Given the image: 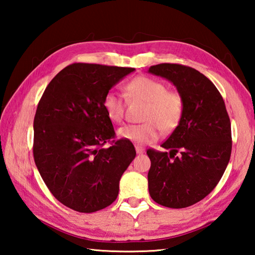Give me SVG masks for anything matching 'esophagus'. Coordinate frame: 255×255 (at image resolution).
I'll list each match as a JSON object with an SVG mask.
<instances>
[{
  "mask_svg": "<svg viewBox=\"0 0 255 255\" xmlns=\"http://www.w3.org/2000/svg\"><path fill=\"white\" fill-rule=\"evenodd\" d=\"M136 153L137 154H144L145 149L143 147H139V146H136Z\"/></svg>",
  "mask_w": 255,
  "mask_h": 255,
  "instance_id": "1",
  "label": "esophagus"
}]
</instances>
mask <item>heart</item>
<instances>
[{
	"label": "heart",
	"mask_w": 255,
	"mask_h": 255,
	"mask_svg": "<svg viewBox=\"0 0 255 255\" xmlns=\"http://www.w3.org/2000/svg\"><path fill=\"white\" fill-rule=\"evenodd\" d=\"M125 91L131 100L147 103L144 114L145 124L126 125L118 130V137L138 146L148 145L161 136V128L170 131L179 124L183 102L179 93L167 90L161 81L138 76L128 82ZM108 117L116 124L123 122L126 112V99L118 92L110 91L103 99Z\"/></svg>",
	"instance_id": "b5f03b06"
}]
</instances>
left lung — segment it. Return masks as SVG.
Instances as JSON below:
<instances>
[{"instance_id": "obj_1", "label": "left lung", "mask_w": 255, "mask_h": 255, "mask_svg": "<svg viewBox=\"0 0 255 255\" xmlns=\"http://www.w3.org/2000/svg\"><path fill=\"white\" fill-rule=\"evenodd\" d=\"M148 73L171 82L183 102L178 126L161 145L170 152L147 150L148 191L159 205L185 208L208 196L222 179L232 152L231 120L217 88L195 68L165 63Z\"/></svg>"}]
</instances>
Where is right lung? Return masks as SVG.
Here are the masks:
<instances>
[{
	"instance_id": "add662e5",
	"label": "right lung",
	"mask_w": 255,
	"mask_h": 255,
	"mask_svg": "<svg viewBox=\"0 0 255 255\" xmlns=\"http://www.w3.org/2000/svg\"><path fill=\"white\" fill-rule=\"evenodd\" d=\"M135 68L75 63L56 75L38 103L33 120V157L42 180L63 205L94 213L117 199L119 181L136 156L115 137L103 99Z\"/></svg>"
}]
</instances>
